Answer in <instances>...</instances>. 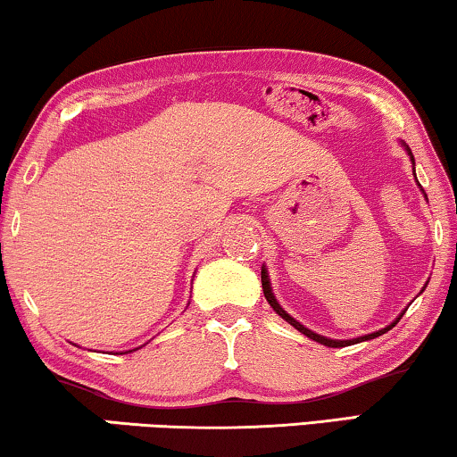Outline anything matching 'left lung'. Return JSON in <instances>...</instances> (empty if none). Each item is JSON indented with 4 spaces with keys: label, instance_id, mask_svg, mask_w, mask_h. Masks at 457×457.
<instances>
[{
    "label": "left lung",
    "instance_id": "8db88e82",
    "mask_svg": "<svg viewBox=\"0 0 457 457\" xmlns=\"http://www.w3.org/2000/svg\"><path fill=\"white\" fill-rule=\"evenodd\" d=\"M403 147H405V152H408V155H410V160H411V164H414V155H411V149L405 145L403 143ZM262 289H264V297H266V302L272 305V310L277 312V314L283 318V320H287L291 324V327H295L299 333H303L305 337H310L312 341H316V343H322V345H327V347H347V345H353V343H361V341H370V339H374V337H380V335H385L386 330H391L393 327H395V324L402 320V316L405 314V310L402 312V314H399V318L395 322H391L389 327H385V328H380V330H377V333H370V335H364V337H358V339H345V341H341V339H328V337H322V335H318V333H314V330H310V328H305L302 322H297L295 318L293 316H289L287 314V312L280 308V303L277 302V297H274V293H272V287H270V278H268V270L264 266H262Z\"/></svg>",
    "mask_w": 457,
    "mask_h": 457
}]
</instances>
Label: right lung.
<instances>
[{
	"label": "right lung",
	"instance_id": "1",
	"mask_svg": "<svg viewBox=\"0 0 457 457\" xmlns=\"http://www.w3.org/2000/svg\"><path fill=\"white\" fill-rule=\"evenodd\" d=\"M137 349H139V347H137ZM137 349H129V352H137ZM129 352H124V353H129Z\"/></svg>",
	"mask_w": 457,
	"mask_h": 457
}]
</instances>
